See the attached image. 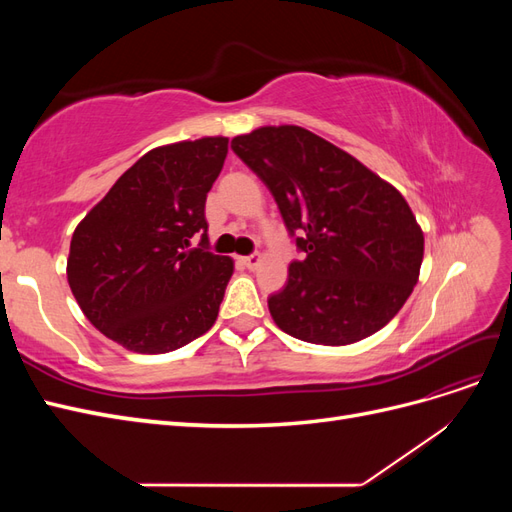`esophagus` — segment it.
<instances>
[{
	"label": "esophagus",
	"instance_id": "esophagus-1",
	"mask_svg": "<svg viewBox=\"0 0 512 512\" xmlns=\"http://www.w3.org/2000/svg\"><path fill=\"white\" fill-rule=\"evenodd\" d=\"M260 254H250V256H245V258H241V262H243V265L247 267V269H250V271H254L258 265H260Z\"/></svg>",
	"mask_w": 512,
	"mask_h": 512
}]
</instances>
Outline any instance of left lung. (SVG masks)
Wrapping results in <instances>:
<instances>
[{"label":"left lung","mask_w":512,"mask_h":512,"mask_svg":"<svg viewBox=\"0 0 512 512\" xmlns=\"http://www.w3.org/2000/svg\"><path fill=\"white\" fill-rule=\"evenodd\" d=\"M232 151L273 194L303 260L269 297L284 333L346 346L380 331L412 294L425 239L391 183L299 126L235 136Z\"/></svg>","instance_id":"left-lung-1"}]
</instances>
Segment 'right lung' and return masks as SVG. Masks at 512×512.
I'll list each match as a JSON object with an SVG mask.
<instances>
[{
  "label": "right lung",
  "mask_w": 512,
  "mask_h": 512,
  "mask_svg": "<svg viewBox=\"0 0 512 512\" xmlns=\"http://www.w3.org/2000/svg\"><path fill=\"white\" fill-rule=\"evenodd\" d=\"M226 153L224 136L151 149L76 226L70 290L119 346L164 354L218 318L232 260L209 252L205 203Z\"/></svg>",
  "instance_id": "obj_1"
}]
</instances>
